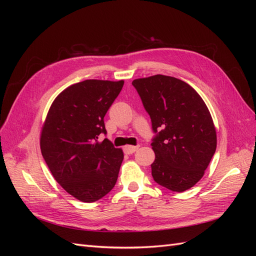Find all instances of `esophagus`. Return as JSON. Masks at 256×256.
<instances>
[{"label":"esophagus","mask_w":256,"mask_h":256,"mask_svg":"<svg viewBox=\"0 0 256 256\" xmlns=\"http://www.w3.org/2000/svg\"><path fill=\"white\" fill-rule=\"evenodd\" d=\"M138 146H132V145H126L125 147H124V152H125L126 154H134L136 150H138Z\"/></svg>","instance_id":"esophagus-1"}]
</instances>
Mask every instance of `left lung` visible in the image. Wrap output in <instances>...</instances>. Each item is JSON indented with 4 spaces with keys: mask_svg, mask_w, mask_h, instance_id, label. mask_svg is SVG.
Here are the masks:
<instances>
[{
    "mask_svg": "<svg viewBox=\"0 0 256 256\" xmlns=\"http://www.w3.org/2000/svg\"><path fill=\"white\" fill-rule=\"evenodd\" d=\"M152 120L154 180L182 192L203 177L216 147L207 106L196 90L173 76L156 74L132 81Z\"/></svg>",
    "mask_w": 256,
    "mask_h": 256,
    "instance_id": "8db88e82",
    "label": "left lung"
}]
</instances>
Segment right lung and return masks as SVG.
Returning <instances> with one entry per match:
<instances>
[{"label":"right lung","mask_w":256,"mask_h":256,"mask_svg":"<svg viewBox=\"0 0 256 256\" xmlns=\"http://www.w3.org/2000/svg\"><path fill=\"white\" fill-rule=\"evenodd\" d=\"M124 81L85 80L54 99L40 134L42 157L56 180L76 200L92 203L116 184L124 159L120 148L104 138V118Z\"/></svg>","instance_id":"right-lung-1"}]
</instances>
